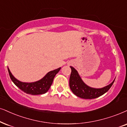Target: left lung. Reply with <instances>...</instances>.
Listing matches in <instances>:
<instances>
[{
  "label": "left lung",
  "mask_w": 127,
  "mask_h": 127,
  "mask_svg": "<svg viewBox=\"0 0 127 127\" xmlns=\"http://www.w3.org/2000/svg\"><path fill=\"white\" fill-rule=\"evenodd\" d=\"M70 68L71 73L69 80L70 88L75 95L81 98L93 99L103 95L111 87L115 81L114 79L111 84L101 89L90 87L83 82L77 71L74 67L70 66Z\"/></svg>",
  "instance_id": "8db88e82"
}]
</instances>
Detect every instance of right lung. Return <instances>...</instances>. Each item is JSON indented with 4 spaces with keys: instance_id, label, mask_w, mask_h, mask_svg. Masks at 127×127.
<instances>
[{
    "instance_id": "1",
    "label": "right lung",
    "mask_w": 127,
    "mask_h": 127,
    "mask_svg": "<svg viewBox=\"0 0 127 127\" xmlns=\"http://www.w3.org/2000/svg\"><path fill=\"white\" fill-rule=\"evenodd\" d=\"M7 69L12 81L21 90L31 95H39L47 92L52 86L54 77L60 71L61 67L49 72L41 80L33 83H24L20 81L12 75L8 67Z\"/></svg>"
}]
</instances>
